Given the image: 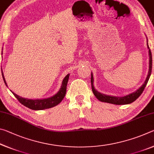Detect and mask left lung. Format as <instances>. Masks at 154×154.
I'll use <instances>...</instances> for the list:
<instances>
[{
    "label": "left lung",
    "mask_w": 154,
    "mask_h": 154,
    "mask_svg": "<svg viewBox=\"0 0 154 154\" xmlns=\"http://www.w3.org/2000/svg\"><path fill=\"white\" fill-rule=\"evenodd\" d=\"M147 48L149 49V71H148V75L146 78V80L143 84L140 86L139 89L137 91L132 92L131 94H129L126 96H109V95H106L102 94L100 92H98L97 90H95L94 87V78H93V75L92 73L91 74V83H92V90L94 93V94L96 97V98L99 100L101 102L104 103H108L111 104H114V105H127V104L132 103L134 102V100H136L139 97L140 94L143 93V90H144L145 88L147 85V83L149 81V79L150 77L151 73H152V52L149 49V47L147 43Z\"/></svg>",
    "instance_id": "left-lung-1"
}]
</instances>
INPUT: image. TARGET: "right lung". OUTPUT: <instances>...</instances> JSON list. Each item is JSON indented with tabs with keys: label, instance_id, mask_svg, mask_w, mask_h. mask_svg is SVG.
I'll return each instance as SVG.
<instances>
[{
	"label": "right lung",
	"instance_id": "right-lung-1",
	"mask_svg": "<svg viewBox=\"0 0 154 154\" xmlns=\"http://www.w3.org/2000/svg\"><path fill=\"white\" fill-rule=\"evenodd\" d=\"M2 78H3L5 85L7 86L6 81H5V77H4V74L3 72H2ZM69 74H68L64 78L63 81H62L61 88L58 92H57L55 95H54L53 96H51V97H49L48 98L36 99V100L35 99V100H32V99H28V98L21 97V96L17 95L16 94H15L13 92L12 93L14 94L15 97L19 100V102L21 104H22L23 105H24L28 108L32 109V110H43V109L51 108L56 105H58V104L62 100V99L64 98L65 95H66V86H67L68 81H69Z\"/></svg>",
	"mask_w": 154,
	"mask_h": 154
}]
</instances>
